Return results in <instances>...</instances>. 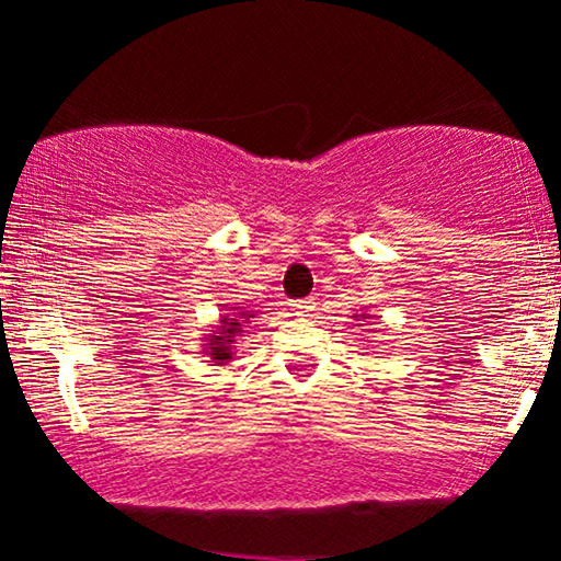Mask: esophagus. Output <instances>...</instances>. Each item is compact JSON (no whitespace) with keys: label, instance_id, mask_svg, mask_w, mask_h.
<instances>
[{"label":"esophagus","instance_id":"esophagus-1","mask_svg":"<svg viewBox=\"0 0 561 561\" xmlns=\"http://www.w3.org/2000/svg\"><path fill=\"white\" fill-rule=\"evenodd\" d=\"M290 309H294L296 317H311V311L317 309V301L313 298H298V301L290 304Z\"/></svg>","mask_w":561,"mask_h":561}]
</instances>
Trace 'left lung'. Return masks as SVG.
Returning a JSON list of instances; mask_svg holds the SVG:
<instances>
[{
	"mask_svg": "<svg viewBox=\"0 0 561 561\" xmlns=\"http://www.w3.org/2000/svg\"><path fill=\"white\" fill-rule=\"evenodd\" d=\"M363 319H365V313H363Z\"/></svg>",
	"mask_w": 561,
	"mask_h": 561,
	"instance_id": "obj_1",
	"label": "left lung"
}]
</instances>
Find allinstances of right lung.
Here are the masks:
<instances>
[{
  "label": "right lung",
  "instance_id": "add662e5",
  "mask_svg": "<svg viewBox=\"0 0 561 561\" xmlns=\"http://www.w3.org/2000/svg\"><path fill=\"white\" fill-rule=\"evenodd\" d=\"M234 313H225L219 321L217 332L209 334L206 340V355L211 357V363L217 365H227L232 359V344L237 340V334H242V327L250 324V319L255 317L252 311H244L242 306H232Z\"/></svg>",
  "mask_w": 561,
  "mask_h": 561
}]
</instances>
